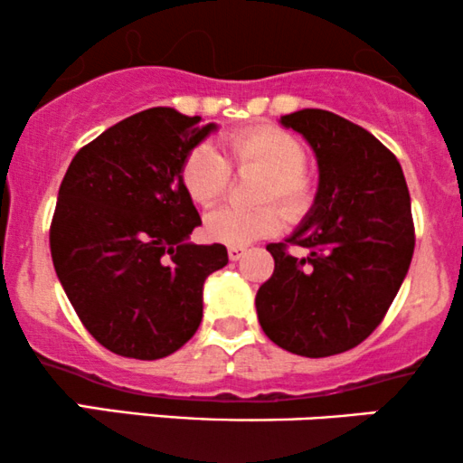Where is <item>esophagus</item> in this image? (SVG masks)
I'll return each mask as SVG.
<instances>
[{
  "label": "esophagus",
  "instance_id": "esophagus-1",
  "mask_svg": "<svg viewBox=\"0 0 463 463\" xmlns=\"http://www.w3.org/2000/svg\"><path fill=\"white\" fill-rule=\"evenodd\" d=\"M243 254H246V248H241V246H231V248H228V259H231V261H239V259H241Z\"/></svg>",
  "mask_w": 463,
  "mask_h": 463
}]
</instances>
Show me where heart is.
Segmentation results:
<instances>
[{
	"label": "heart",
	"mask_w": 463,
	"mask_h": 463,
	"mask_svg": "<svg viewBox=\"0 0 463 463\" xmlns=\"http://www.w3.org/2000/svg\"><path fill=\"white\" fill-rule=\"evenodd\" d=\"M224 158L213 147L202 143L189 150L180 167V183L189 200L198 206L215 204L231 183V167L237 172L257 169V202H279L289 220H300L316 202L317 183L307 169V150L298 137L279 126H250L224 139ZM280 208V209H281ZM279 209V210H280ZM276 204L254 209H217L206 215L204 235L224 246H248L257 239L276 235L283 228V212Z\"/></svg>",
	"instance_id": "heart-1"
}]
</instances>
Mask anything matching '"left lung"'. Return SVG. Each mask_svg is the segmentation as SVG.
Returning <instances> with one entry per match:
<instances>
[{"instance_id":"1","label":"left lung","mask_w":463,"mask_h":463,"mask_svg":"<svg viewBox=\"0 0 463 463\" xmlns=\"http://www.w3.org/2000/svg\"><path fill=\"white\" fill-rule=\"evenodd\" d=\"M320 167L316 204L285 243H268L274 274L257 291L263 333L300 357L359 346L383 322L416 246L401 163L368 130L320 109L283 115ZM289 245L306 250L302 258Z\"/></svg>"}]
</instances>
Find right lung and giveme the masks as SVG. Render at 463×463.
<instances>
[{
  "label": "right lung",
  "mask_w": 463,
  "mask_h": 463,
  "mask_svg": "<svg viewBox=\"0 0 463 463\" xmlns=\"http://www.w3.org/2000/svg\"><path fill=\"white\" fill-rule=\"evenodd\" d=\"M200 121L165 106L126 117L73 156L58 189V280L84 328L121 357L184 346L202 322L206 276L228 263L222 243L187 241L202 220L180 167L215 130Z\"/></svg>",
  "instance_id": "obj_1"
}]
</instances>
